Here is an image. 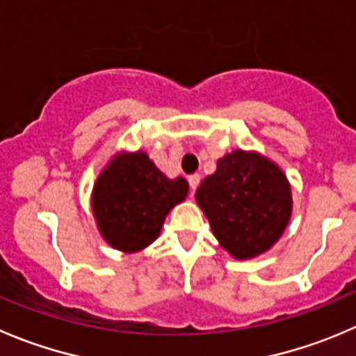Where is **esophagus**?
I'll return each mask as SVG.
<instances>
[{
  "label": "esophagus",
  "mask_w": 356,
  "mask_h": 356,
  "mask_svg": "<svg viewBox=\"0 0 356 356\" xmlns=\"http://www.w3.org/2000/svg\"><path fill=\"white\" fill-rule=\"evenodd\" d=\"M200 181H202V177H200V174H193L188 177V182H189V188H191V191L195 193V189L200 186Z\"/></svg>",
  "instance_id": "obj_1"
}]
</instances>
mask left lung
I'll return each instance as SVG.
<instances>
[{
	"label": "left lung",
	"instance_id": "1",
	"mask_svg": "<svg viewBox=\"0 0 356 356\" xmlns=\"http://www.w3.org/2000/svg\"><path fill=\"white\" fill-rule=\"evenodd\" d=\"M196 202L213 236L236 259L266 252L291 219L292 195L284 172L261 154L233 151L203 179Z\"/></svg>",
	"mask_w": 356,
	"mask_h": 356
}]
</instances>
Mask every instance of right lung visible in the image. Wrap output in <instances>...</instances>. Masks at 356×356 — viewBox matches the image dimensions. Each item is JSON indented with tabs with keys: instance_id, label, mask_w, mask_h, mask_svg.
I'll return each mask as SVG.
<instances>
[{
	"instance_id": "obj_1",
	"label": "right lung",
	"mask_w": 356,
	"mask_h": 356,
	"mask_svg": "<svg viewBox=\"0 0 356 356\" xmlns=\"http://www.w3.org/2000/svg\"><path fill=\"white\" fill-rule=\"evenodd\" d=\"M188 195L186 179H168L146 153L115 158L99 175L92 209L111 247L137 252L156 240L170 209Z\"/></svg>"
}]
</instances>
